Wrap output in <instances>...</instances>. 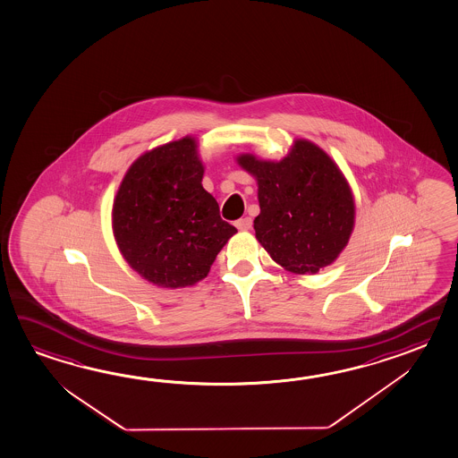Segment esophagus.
I'll use <instances>...</instances> for the list:
<instances>
[{"instance_id": "1", "label": "esophagus", "mask_w": 458, "mask_h": 458, "mask_svg": "<svg viewBox=\"0 0 458 458\" xmlns=\"http://www.w3.org/2000/svg\"><path fill=\"white\" fill-rule=\"evenodd\" d=\"M235 227L239 229V231H249L251 227V217H242V219H239V221H235Z\"/></svg>"}]
</instances>
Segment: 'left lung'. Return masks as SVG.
I'll return each mask as SVG.
<instances>
[{
    "mask_svg": "<svg viewBox=\"0 0 458 458\" xmlns=\"http://www.w3.org/2000/svg\"><path fill=\"white\" fill-rule=\"evenodd\" d=\"M259 183V242L283 268L317 273L332 265L354 227V198L332 157L317 144L296 140L284 159L237 157Z\"/></svg>",
    "mask_w": 458,
    "mask_h": 458,
    "instance_id": "left-lung-1",
    "label": "left lung"
}]
</instances>
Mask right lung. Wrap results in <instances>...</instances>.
Returning <instances> with one entry per match:
<instances>
[{
	"mask_svg": "<svg viewBox=\"0 0 458 458\" xmlns=\"http://www.w3.org/2000/svg\"><path fill=\"white\" fill-rule=\"evenodd\" d=\"M203 172L197 141L185 136L140 156L120 183L112 211L118 249L156 286H193L207 278L237 233L203 189Z\"/></svg>",
	"mask_w": 458,
	"mask_h": 458,
	"instance_id": "right-lung-1",
	"label": "right lung"
}]
</instances>
